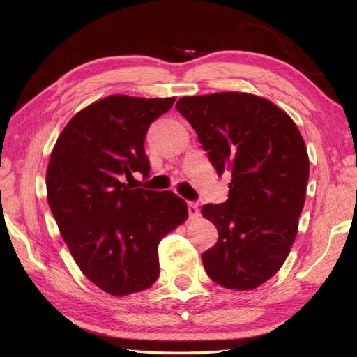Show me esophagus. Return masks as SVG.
I'll list each match as a JSON object with an SVG mask.
<instances>
[{
  "mask_svg": "<svg viewBox=\"0 0 357 357\" xmlns=\"http://www.w3.org/2000/svg\"><path fill=\"white\" fill-rule=\"evenodd\" d=\"M188 211H189V218L195 219L199 215V208H198V202L195 201H189L188 202Z\"/></svg>",
  "mask_w": 357,
  "mask_h": 357,
  "instance_id": "esophagus-1",
  "label": "esophagus"
}]
</instances>
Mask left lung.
Wrapping results in <instances>:
<instances>
[{"label":"left lung","mask_w":357,"mask_h":357,"mask_svg":"<svg viewBox=\"0 0 357 357\" xmlns=\"http://www.w3.org/2000/svg\"><path fill=\"white\" fill-rule=\"evenodd\" d=\"M176 109L218 174L232 176L228 199L201 208L219 232L202 253L205 271L226 289L261 286L282 268L298 232L310 176L304 138L283 110L250 93L183 96Z\"/></svg>","instance_id":"obj_1"}]
</instances>
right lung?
Segmentation results:
<instances>
[{"instance_id": "add662e5", "label": "right lung", "mask_w": 357, "mask_h": 357, "mask_svg": "<svg viewBox=\"0 0 357 357\" xmlns=\"http://www.w3.org/2000/svg\"><path fill=\"white\" fill-rule=\"evenodd\" d=\"M174 101L107 96L71 119L50 155L47 201L62 238L82 273L113 296L156 282L159 241L188 219L176 193L129 181L149 176L147 129Z\"/></svg>"}]
</instances>
